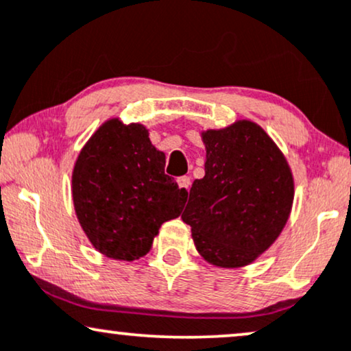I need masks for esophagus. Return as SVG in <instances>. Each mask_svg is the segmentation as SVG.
Segmentation results:
<instances>
[{"label": "esophagus", "instance_id": "esophagus-1", "mask_svg": "<svg viewBox=\"0 0 351 351\" xmlns=\"http://www.w3.org/2000/svg\"><path fill=\"white\" fill-rule=\"evenodd\" d=\"M178 186H180L181 189L189 191V188H191V178H189V176H180V178H178Z\"/></svg>", "mask_w": 351, "mask_h": 351}]
</instances>
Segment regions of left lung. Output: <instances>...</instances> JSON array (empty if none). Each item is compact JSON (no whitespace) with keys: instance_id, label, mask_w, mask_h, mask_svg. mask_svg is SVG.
<instances>
[{"instance_id":"left-lung-1","label":"left lung","mask_w":351,"mask_h":351,"mask_svg":"<svg viewBox=\"0 0 351 351\" xmlns=\"http://www.w3.org/2000/svg\"><path fill=\"white\" fill-rule=\"evenodd\" d=\"M205 176L195 180L183 221L195 249L219 268H242L268 250L293 202L287 158L260 125L237 120L202 132Z\"/></svg>"}]
</instances>
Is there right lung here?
<instances>
[{"label": "right lung", "instance_id": "right-lung-1", "mask_svg": "<svg viewBox=\"0 0 351 351\" xmlns=\"http://www.w3.org/2000/svg\"><path fill=\"white\" fill-rule=\"evenodd\" d=\"M72 199L91 245L133 261L151 250L163 223L180 217L188 191L165 175V154L152 146L144 125L110 119L78 154Z\"/></svg>", "mask_w": 351, "mask_h": 351}]
</instances>
